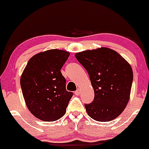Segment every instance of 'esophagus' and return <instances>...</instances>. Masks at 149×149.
<instances>
[{"mask_svg": "<svg viewBox=\"0 0 149 149\" xmlns=\"http://www.w3.org/2000/svg\"><path fill=\"white\" fill-rule=\"evenodd\" d=\"M80 93H81V90L79 89H79H77V91H75V94H76V96H79V94H80Z\"/></svg>", "mask_w": 149, "mask_h": 149, "instance_id": "esophagus-1", "label": "esophagus"}]
</instances>
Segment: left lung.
Wrapping results in <instances>:
<instances>
[{
  "label": "left lung",
  "mask_w": 149,
  "mask_h": 149,
  "mask_svg": "<svg viewBox=\"0 0 149 149\" xmlns=\"http://www.w3.org/2000/svg\"><path fill=\"white\" fill-rule=\"evenodd\" d=\"M75 57L88 72L94 91V101L85 104L87 114L99 122L118 118L130 100L133 79L130 63L104 47L76 52Z\"/></svg>",
  "instance_id": "8db88e82"
}]
</instances>
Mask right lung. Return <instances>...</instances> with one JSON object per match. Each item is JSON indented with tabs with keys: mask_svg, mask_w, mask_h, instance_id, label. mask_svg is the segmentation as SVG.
I'll use <instances>...</instances> for the list:
<instances>
[{
	"mask_svg": "<svg viewBox=\"0 0 149 149\" xmlns=\"http://www.w3.org/2000/svg\"><path fill=\"white\" fill-rule=\"evenodd\" d=\"M70 55L63 49L43 51L31 57L20 79L22 94L29 112L45 122L59 120L65 115L73 93L65 88L61 72Z\"/></svg>",
	"mask_w": 149,
	"mask_h": 149,
	"instance_id": "add662e5",
	"label": "right lung"
}]
</instances>
